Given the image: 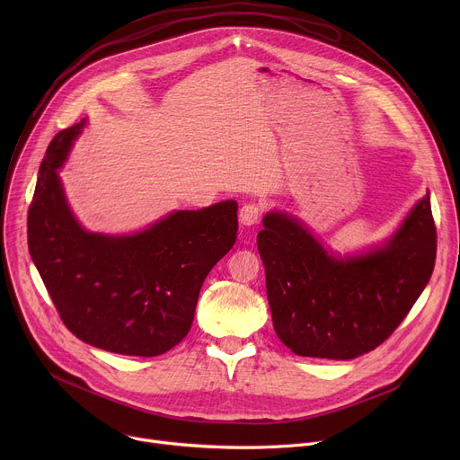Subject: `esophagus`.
<instances>
[{"mask_svg": "<svg viewBox=\"0 0 460 460\" xmlns=\"http://www.w3.org/2000/svg\"><path fill=\"white\" fill-rule=\"evenodd\" d=\"M238 216H240V222H243L244 226H255V224H259L261 216H262V207L255 201H248L240 207Z\"/></svg>", "mask_w": 460, "mask_h": 460, "instance_id": "esophagus-1", "label": "esophagus"}]
</instances>
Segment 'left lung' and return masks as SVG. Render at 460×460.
Wrapping results in <instances>:
<instances>
[{"instance_id": "obj_1", "label": "left lung", "mask_w": 460, "mask_h": 460, "mask_svg": "<svg viewBox=\"0 0 460 460\" xmlns=\"http://www.w3.org/2000/svg\"><path fill=\"white\" fill-rule=\"evenodd\" d=\"M262 226L257 250L274 330L298 356L352 359L375 350L412 309L437 259L429 193L388 244L358 257H333L281 212H269Z\"/></svg>"}]
</instances>
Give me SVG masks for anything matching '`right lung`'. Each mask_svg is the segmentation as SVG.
<instances>
[{"label":"right lung","mask_w":460,"mask_h":460,"mask_svg":"<svg viewBox=\"0 0 460 460\" xmlns=\"http://www.w3.org/2000/svg\"><path fill=\"white\" fill-rule=\"evenodd\" d=\"M84 123L48 145L28 212L30 253L78 340L115 354L158 356L190 332L207 274L236 240L238 205L177 210L136 234L84 231L58 177Z\"/></svg>","instance_id":"right-lung-1"}]
</instances>
